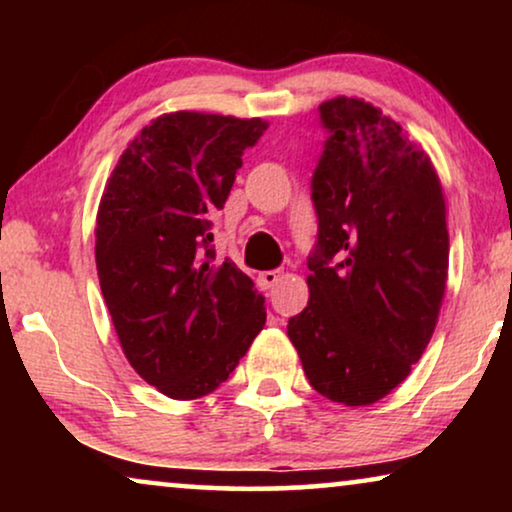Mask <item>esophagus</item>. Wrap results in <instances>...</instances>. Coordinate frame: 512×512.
Wrapping results in <instances>:
<instances>
[{"mask_svg": "<svg viewBox=\"0 0 512 512\" xmlns=\"http://www.w3.org/2000/svg\"><path fill=\"white\" fill-rule=\"evenodd\" d=\"M279 279H282V272H279V270H265V272H261V275H258V282H261L263 289H272V286H275Z\"/></svg>", "mask_w": 512, "mask_h": 512, "instance_id": "esophagus-1", "label": "esophagus"}]
</instances>
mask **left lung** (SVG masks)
Masks as SVG:
<instances>
[{
    "label": "left lung",
    "instance_id": "obj_1",
    "mask_svg": "<svg viewBox=\"0 0 512 512\" xmlns=\"http://www.w3.org/2000/svg\"><path fill=\"white\" fill-rule=\"evenodd\" d=\"M319 114L328 139L312 177L310 300L286 333L312 387L356 408L391 394L422 359L450 235L436 167L394 118L345 95Z\"/></svg>",
    "mask_w": 512,
    "mask_h": 512
}]
</instances>
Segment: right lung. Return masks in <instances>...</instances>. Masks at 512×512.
I'll list each match as a JSON object with an SVG mask.
<instances>
[{
	"instance_id": "add662e5",
	"label": "right lung",
	"mask_w": 512,
	"mask_h": 512,
	"mask_svg": "<svg viewBox=\"0 0 512 512\" xmlns=\"http://www.w3.org/2000/svg\"><path fill=\"white\" fill-rule=\"evenodd\" d=\"M263 118L172 111L142 128L107 179L95 263L125 359L160 394L191 401L228 380L265 326V298L214 265L212 216Z\"/></svg>"
}]
</instances>
